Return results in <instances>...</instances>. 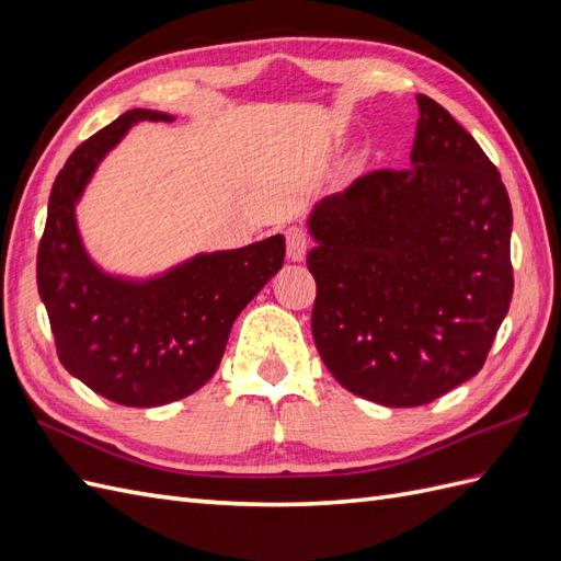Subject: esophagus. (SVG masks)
Here are the masks:
<instances>
[{
  "mask_svg": "<svg viewBox=\"0 0 561 561\" xmlns=\"http://www.w3.org/2000/svg\"><path fill=\"white\" fill-rule=\"evenodd\" d=\"M285 243H287V257H290L293 262H301L304 257H307V250H309V233L304 227H290L285 231Z\"/></svg>",
  "mask_w": 561,
  "mask_h": 561,
  "instance_id": "esophagus-1",
  "label": "esophagus"
}]
</instances>
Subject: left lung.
<instances>
[{
    "label": "left lung",
    "instance_id": "1",
    "mask_svg": "<svg viewBox=\"0 0 561 561\" xmlns=\"http://www.w3.org/2000/svg\"><path fill=\"white\" fill-rule=\"evenodd\" d=\"M412 165L375 171L309 217L313 342L353 396L428 404L482 369L513 299V208L456 118L416 95Z\"/></svg>",
    "mask_w": 561,
    "mask_h": 561
}]
</instances>
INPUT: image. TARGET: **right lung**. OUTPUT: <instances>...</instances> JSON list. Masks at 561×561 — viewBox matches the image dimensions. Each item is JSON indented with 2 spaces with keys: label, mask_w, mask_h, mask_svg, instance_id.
<instances>
[{
  "label": "right lung",
  "mask_w": 561,
  "mask_h": 561,
  "mask_svg": "<svg viewBox=\"0 0 561 561\" xmlns=\"http://www.w3.org/2000/svg\"><path fill=\"white\" fill-rule=\"evenodd\" d=\"M138 122L171 114L130 110L75 149L48 196L37 287L62 367L98 396L161 407L192 396L215 375L233 320L278 274L285 239L201 252L165 274L112 276L91 257L75 208L98 163Z\"/></svg>",
  "instance_id": "right-lung-1"
}]
</instances>
